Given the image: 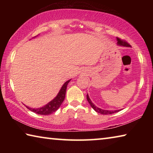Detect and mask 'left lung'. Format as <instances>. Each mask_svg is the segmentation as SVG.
I'll list each match as a JSON object with an SVG mask.
<instances>
[{"instance_id": "left-lung-1", "label": "left lung", "mask_w": 153, "mask_h": 153, "mask_svg": "<svg viewBox=\"0 0 153 153\" xmlns=\"http://www.w3.org/2000/svg\"><path fill=\"white\" fill-rule=\"evenodd\" d=\"M117 44L119 45L120 46H130V45L128 42H126V40H121V38H117ZM86 98H87V100L88 101L89 104L90 105V106H91L92 108L94 109L95 111H97V113H100V114H102V115H110V114H113V113H117L119 111H107V110H102L101 109V108H98L97 107H96V106L93 104V103L92 102L91 100L90 99V98L88 97V95L87 94L86 96Z\"/></svg>"}]
</instances>
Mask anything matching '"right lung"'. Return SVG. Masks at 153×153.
Segmentation results:
<instances>
[{
  "label": "right lung",
  "instance_id": "obj_1",
  "mask_svg": "<svg viewBox=\"0 0 153 153\" xmlns=\"http://www.w3.org/2000/svg\"><path fill=\"white\" fill-rule=\"evenodd\" d=\"M70 80H68V81H67L63 85V86H62L61 89L60 90V91H59L57 96H56L53 100H51L50 102H48L47 105H46L42 107L38 108H32L28 107H26L31 111H32V112L39 114V115H50V114L55 112L63 102L65 97L67 86V84H68V83L70 82Z\"/></svg>",
  "mask_w": 153,
  "mask_h": 153
}]
</instances>
